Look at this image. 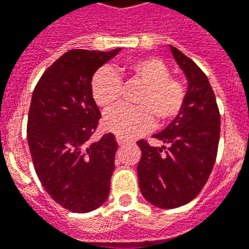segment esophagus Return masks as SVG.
Returning <instances> with one entry per match:
<instances>
[{
    "mask_svg": "<svg viewBox=\"0 0 249 249\" xmlns=\"http://www.w3.org/2000/svg\"><path fill=\"white\" fill-rule=\"evenodd\" d=\"M116 140H117L118 146H123V144H125V143H128V142H129L128 139L123 138V136H117V138H116Z\"/></svg>",
    "mask_w": 249,
    "mask_h": 249,
    "instance_id": "1",
    "label": "esophagus"
}]
</instances>
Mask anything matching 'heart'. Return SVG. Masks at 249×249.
<instances>
[{"mask_svg": "<svg viewBox=\"0 0 249 249\" xmlns=\"http://www.w3.org/2000/svg\"><path fill=\"white\" fill-rule=\"evenodd\" d=\"M125 69L132 80L144 87L135 99L138 107L120 106L106 114L103 125L107 131L133 138L150 129L154 117L165 124L181 113L187 102V89L180 79L170 76V69L160 58L140 57L129 61ZM91 92L96 105L109 110L123 98V82L114 71L102 68L91 80Z\"/></svg>", "mask_w": 249, "mask_h": 249, "instance_id": "1", "label": "heart"}]
</instances>
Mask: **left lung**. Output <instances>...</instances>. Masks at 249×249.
<instances>
[{
	"label": "left lung",
	"instance_id": "left-lung-1",
	"mask_svg": "<svg viewBox=\"0 0 249 249\" xmlns=\"http://www.w3.org/2000/svg\"><path fill=\"white\" fill-rule=\"evenodd\" d=\"M170 50L188 80L187 102L163 131L153 135L167 146L138 142L140 192L160 209L180 207L199 195L215 163L221 132V116L207 76L178 49L170 46Z\"/></svg>",
	"mask_w": 249,
	"mask_h": 249
}]
</instances>
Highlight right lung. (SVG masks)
I'll return each instance as SVG.
<instances>
[{
    "instance_id": "right-lung-1",
    "label": "right lung",
    "mask_w": 249,
    "mask_h": 249,
    "mask_svg": "<svg viewBox=\"0 0 249 249\" xmlns=\"http://www.w3.org/2000/svg\"><path fill=\"white\" fill-rule=\"evenodd\" d=\"M120 50H69L32 92L27 140L34 167L52 199L72 213L92 211L109 196L117 142L106 133L89 143L101 118L91 80Z\"/></svg>"
}]
</instances>
